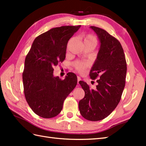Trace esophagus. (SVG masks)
I'll return each instance as SVG.
<instances>
[{
  "label": "esophagus",
  "instance_id": "34e87169",
  "mask_svg": "<svg viewBox=\"0 0 146 146\" xmlns=\"http://www.w3.org/2000/svg\"><path fill=\"white\" fill-rule=\"evenodd\" d=\"M81 80V78L80 76H77V81H78V84H79V82Z\"/></svg>",
  "mask_w": 146,
  "mask_h": 146
}]
</instances>
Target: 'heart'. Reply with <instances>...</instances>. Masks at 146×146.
Wrapping results in <instances>:
<instances>
[{
	"instance_id": "heart-1",
	"label": "heart",
	"mask_w": 146,
	"mask_h": 146,
	"mask_svg": "<svg viewBox=\"0 0 146 146\" xmlns=\"http://www.w3.org/2000/svg\"><path fill=\"white\" fill-rule=\"evenodd\" d=\"M71 40L72 39H71L70 42L71 41ZM83 42H84V44H92L95 46V47L96 45H97V41L94 36H93L92 35H87L85 37L84 39H83ZM88 65L89 64L88 63H86V62L77 61L75 63V66L76 68V69L80 73L83 72L86 68L88 66Z\"/></svg>"
}]
</instances>
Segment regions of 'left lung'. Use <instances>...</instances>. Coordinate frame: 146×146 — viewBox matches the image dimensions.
<instances>
[{"mask_svg": "<svg viewBox=\"0 0 146 146\" xmlns=\"http://www.w3.org/2000/svg\"><path fill=\"white\" fill-rule=\"evenodd\" d=\"M100 40L97 58L90 72L93 80L98 78L95 90L80 81L85 97L79 102L80 113L90 121L103 120L112 112L121 99L125 84L127 63L123 49L118 40L106 31L90 26Z\"/></svg>", "mask_w": 146, "mask_h": 146, "instance_id": "8db88e82", "label": "left lung"}]
</instances>
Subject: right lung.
Returning <instances> with one entry per match:
<instances>
[{
    "mask_svg": "<svg viewBox=\"0 0 146 146\" xmlns=\"http://www.w3.org/2000/svg\"><path fill=\"white\" fill-rule=\"evenodd\" d=\"M81 26L54 27L35 39L23 73L26 100L33 111L46 119L61 112L65 99L77 84V76L68 73L64 80L53 75L54 66L66 57L68 42Z\"/></svg>",
    "mask_w": 146,
    "mask_h": 146,
    "instance_id": "right-lung-1",
    "label": "right lung"
}]
</instances>
